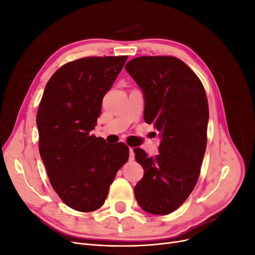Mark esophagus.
Returning a JSON list of instances; mask_svg holds the SVG:
<instances>
[{
    "instance_id": "esophagus-1",
    "label": "esophagus",
    "mask_w": 255,
    "mask_h": 255,
    "mask_svg": "<svg viewBox=\"0 0 255 255\" xmlns=\"http://www.w3.org/2000/svg\"><path fill=\"white\" fill-rule=\"evenodd\" d=\"M129 156H128V159L129 160H134V158H135V154H134V150L132 149V148H129Z\"/></svg>"
}]
</instances>
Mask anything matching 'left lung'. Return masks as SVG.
I'll use <instances>...</instances> for the list:
<instances>
[{
    "mask_svg": "<svg viewBox=\"0 0 255 255\" xmlns=\"http://www.w3.org/2000/svg\"><path fill=\"white\" fill-rule=\"evenodd\" d=\"M127 72L143 94L146 123L160 132L156 156L134 149L144 174L134 188L142 210L167 215L177 210L195 188L206 149L208 104L201 81L172 56L129 60Z\"/></svg>",
    "mask_w": 255,
    "mask_h": 255,
    "instance_id": "left-lung-1",
    "label": "left lung"
}]
</instances>
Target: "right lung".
<instances>
[{
	"instance_id": "1",
	"label": "right lung",
	"mask_w": 255,
	"mask_h": 255,
	"mask_svg": "<svg viewBox=\"0 0 255 255\" xmlns=\"http://www.w3.org/2000/svg\"><path fill=\"white\" fill-rule=\"evenodd\" d=\"M128 56L85 57L64 65L44 88L36 123L39 152L50 183L63 202L79 212L101 207L128 148H111L90 132L102 101Z\"/></svg>"
}]
</instances>
